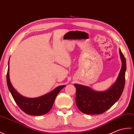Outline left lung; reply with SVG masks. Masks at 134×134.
Instances as JSON below:
<instances>
[{
  "instance_id": "8db88e82",
  "label": "left lung",
  "mask_w": 134,
  "mask_h": 134,
  "mask_svg": "<svg viewBox=\"0 0 134 134\" xmlns=\"http://www.w3.org/2000/svg\"><path fill=\"white\" fill-rule=\"evenodd\" d=\"M122 66L116 81L108 90L96 92L86 86L75 84L76 103L80 111L89 115L101 114L110 108L121 96L125 85L126 61L119 50Z\"/></svg>"
}]
</instances>
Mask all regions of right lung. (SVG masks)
Here are the masks:
<instances>
[{"instance_id": "1", "label": "right lung", "mask_w": 134, "mask_h": 134, "mask_svg": "<svg viewBox=\"0 0 134 134\" xmlns=\"http://www.w3.org/2000/svg\"><path fill=\"white\" fill-rule=\"evenodd\" d=\"M7 83L15 102L19 107L26 114L30 115L39 116L46 114L52 109L56 96L65 85L57 87L51 92L37 98H27L21 96L14 90L9 77V61L7 73Z\"/></svg>"}]
</instances>
